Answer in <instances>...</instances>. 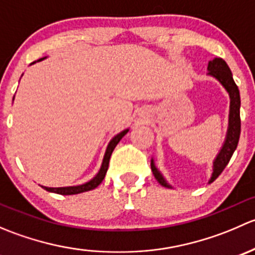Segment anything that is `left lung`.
<instances>
[{
    "label": "left lung",
    "mask_w": 255,
    "mask_h": 255,
    "mask_svg": "<svg viewBox=\"0 0 255 255\" xmlns=\"http://www.w3.org/2000/svg\"><path fill=\"white\" fill-rule=\"evenodd\" d=\"M208 75L215 76L221 84L225 86L231 97V109H230V123H228V132L226 142L221 149L220 154L216 158L213 163V173L211 176L210 182H213L218 176L221 175L227 164L230 163L236 148H237L239 142V135H241V115H239V109H241V96H239L238 86L233 80L232 73L228 68L227 63L221 58H215L212 61L208 63ZM151 171L153 175L158 180L159 184L164 187H170V185L165 181L163 175L158 171V169L154 165V161L151 160Z\"/></svg>",
    "instance_id": "obj_1"
}]
</instances>
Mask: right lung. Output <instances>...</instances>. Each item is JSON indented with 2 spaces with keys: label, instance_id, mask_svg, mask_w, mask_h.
Masks as SVG:
<instances>
[{
  "label": "right lung",
  "instance_id": "1",
  "mask_svg": "<svg viewBox=\"0 0 255 255\" xmlns=\"http://www.w3.org/2000/svg\"><path fill=\"white\" fill-rule=\"evenodd\" d=\"M39 60H42V59H39ZM127 132H128V129L123 130V132H121L120 134L116 135V137L113 138L111 142H110L109 146H107V149H106V153H105L104 161H102V165H101V169H100L99 174H97V175L95 176L94 179L90 180L89 182H86V184H84V185H79V186H69V187H45V186H42V187H43V189L47 190V191H49V192H55V194H59V195H75V194H81V192L90 191V190L96 189V187L99 186L100 184H101L102 180L105 179V175H106L107 169H109L110 158H111V154H112L113 149L116 148V145H117L118 142H120V140L122 139L123 137H125V134H127Z\"/></svg>",
  "mask_w": 255,
  "mask_h": 255
}]
</instances>
